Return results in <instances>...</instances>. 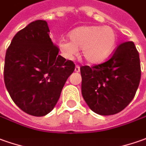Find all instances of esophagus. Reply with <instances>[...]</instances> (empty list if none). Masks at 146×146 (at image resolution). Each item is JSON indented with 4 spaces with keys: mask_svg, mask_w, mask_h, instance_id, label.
Segmentation results:
<instances>
[{
    "mask_svg": "<svg viewBox=\"0 0 146 146\" xmlns=\"http://www.w3.org/2000/svg\"><path fill=\"white\" fill-rule=\"evenodd\" d=\"M74 71H75V72H77V73L80 72V66H79V65H76V66H75V69H74Z\"/></svg>",
    "mask_w": 146,
    "mask_h": 146,
    "instance_id": "obj_1",
    "label": "esophagus"
}]
</instances>
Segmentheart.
<instances>
[{"label":"heart","instance_id":"b5f03b06","mask_svg":"<svg viewBox=\"0 0 146 146\" xmlns=\"http://www.w3.org/2000/svg\"><path fill=\"white\" fill-rule=\"evenodd\" d=\"M68 40L58 44L60 52L67 58H72L81 49V55L91 65L103 63L111 56L117 43V34L113 28L82 26L69 33Z\"/></svg>","mask_w":146,"mask_h":146}]
</instances>
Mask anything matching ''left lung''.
<instances>
[{"label":"left lung","mask_w":146,"mask_h":146,"mask_svg":"<svg viewBox=\"0 0 146 146\" xmlns=\"http://www.w3.org/2000/svg\"><path fill=\"white\" fill-rule=\"evenodd\" d=\"M141 73L139 53L134 43H121L110 60L93 67L81 66L83 98L98 114H116L133 99Z\"/></svg>","instance_id":"left-lung-1"}]
</instances>
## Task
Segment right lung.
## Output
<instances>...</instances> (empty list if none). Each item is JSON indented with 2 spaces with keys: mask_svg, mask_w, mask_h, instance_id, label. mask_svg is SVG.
Here are the masks:
<instances>
[{
  "mask_svg": "<svg viewBox=\"0 0 146 146\" xmlns=\"http://www.w3.org/2000/svg\"><path fill=\"white\" fill-rule=\"evenodd\" d=\"M45 21L29 24L13 36L7 49L5 84L12 100L28 114L42 117L53 110L68 77L72 60L58 55Z\"/></svg>",
  "mask_w": 146,
  "mask_h": 146,
  "instance_id": "add662e5",
  "label": "right lung"
}]
</instances>
